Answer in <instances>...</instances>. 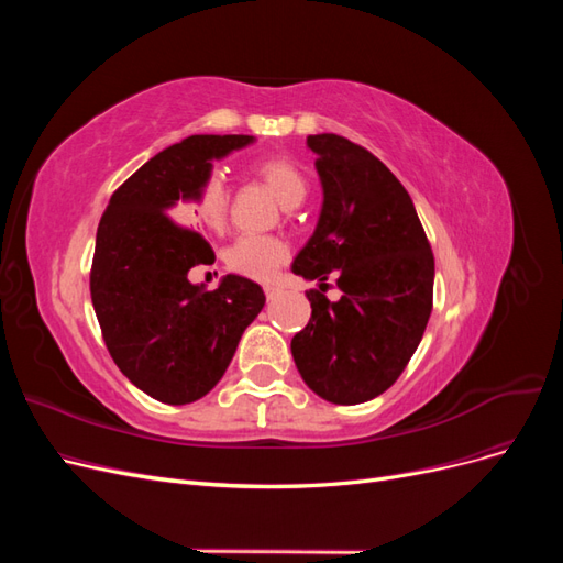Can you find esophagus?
Returning <instances> with one entry per match:
<instances>
[{
    "instance_id": "obj_1",
    "label": "esophagus",
    "mask_w": 563,
    "mask_h": 563,
    "mask_svg": "<svg viewBox=\"0 0 563 563\" xmlns=\"http://www.w3.org/2000/svg\"><path fill=\"white\" fill-rule=\"evenodd\" d=\"M263 288H265V296H267V300H272V298H275V296L279 294V288H277L275 284H265Z\"/></svg>"
}]
</instances>
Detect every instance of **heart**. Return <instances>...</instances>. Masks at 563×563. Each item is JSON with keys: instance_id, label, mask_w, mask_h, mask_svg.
<instances>
[{"instance_id": "b5f03b06", "label": "heart", "mask_w": 563, "mask_h": 563, "mask_svg": "<svg viewBox=\"0 0 563 563\" xmlns=\"http://www.w3.org/2000/svg\"><path fill=\"white\" fill-rule=\"evenodd\" d=\"M253 172L275 192L282 207L286 209L298 207L305 195H308V180H305L302 172L291 159H263L253 166ZM187 209H190L199 225L211 232L223 230L230 213V192L225 180L218 174L203 178L197 192L190 197V207ZM286 244L275 240V236L244 234L230 246L228 265L244 277L269 279L275 275V269L286 261Z\"/></svg>"}]
</instances>
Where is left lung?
I'll use <instances>...</instances> for the list:
<instances>
[{
    "mask_svg": "<svg viewBox=\"0 0 563 563\" xmlns=\"http://www.w3.org/2000/svg\"><path fill=\"white\" fill-rule=\"evenodd\" d=\"M323 201L314 234L291 269L317 279L312 317L291 340L308 387L331 404H362L395 385L432 312L434 255L411 197L362 145L308 135ZM333 271L344 296H322Z\"/></svg>",
    "mask_w": 563,
    "mask_h": 563,
    "instance_id": "8db88e82",
    "label": "left lung"
}]
</instances>
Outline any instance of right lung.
Masks as SVG:
<instances>
[{"mask_svg": "<svg viewBox=\"0 0 563 563\" xmlns=\"http://www.w3.org/2000/svg\"><path fill=\"white\" fill-rule=\"evenodd\" d=\"M253 141L187 135L143 164L100 218L93 310L119 371L157 401L180 406L209 395L265 305L263 288L240 275H225L216 291L187 279L192 267L213 263V251L175 223L213 162Z\"/></svg>", "mask_w": 563, "mask_h": 563, "instance_id": "add662e5", "label": "right lung"}]
</instances>
